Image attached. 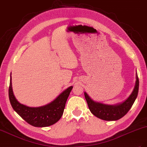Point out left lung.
I'll list each match as a JSON object with an SVG mask.
<instances>
[{
    "instance_id": "1",
    "label": "left lung",
    "mask_w": 147,
    "mask_h": 147,
    "mask_svg": "<svg viewBox=\"0 0 147 147\" xmlns=\"http://www.w3.org/2000/svg\"><path fill=\"white\" fill-rule=\"evenodd\" d=\"M139 81L136 74V82L134 90L126 100L122 104L115 105L102 104L93 101L84 92V97L91 112L96 117L106 121H115L123 117L131 109L135 102L139 91Z\"/></svg>"
}]
</instances>
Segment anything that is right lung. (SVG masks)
<instances>
[{
    "label": "right lung",
    "instance_id": "obj_1",
    "mask_svg": "<svg viewBox=\"0 0 147 147\" xmlns=\"http://www.w3.org/2000/svg\"><path fill=\"white\" fill-rule=\"evenodd\" d=\"M73 86H70L51 103L40 107H29L19 103L13 94L10 76L8 96L10 104L15 112L30 125L47 127L57 122L63 114L67 99Z\"/></svg>",
    "mask_w": 147,
    "mask_h": 147
}]
</instances>
